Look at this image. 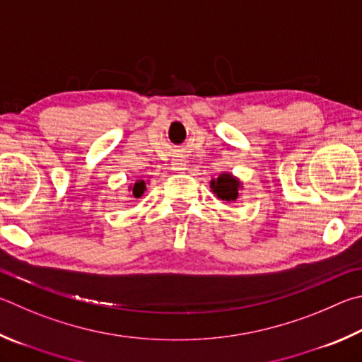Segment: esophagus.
<instances>
[{"instance_id": "34e87169", "label": "esophagus", "mask_w": 362, "mask_h": 362, "mask_svg": "<svg viewBox=\"0 0 362 362\" xmlns=\"http://www.w3.org/2000/svg\"><path fill=\"white\" fill-rule=\"evenodd\" d=\"M185 166H187V163L183 160H180V158L173 160V170H183L185 169Z\"/></svg>"}]
</instances>
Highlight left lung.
Segmentation results:
<instances>
[{
    "label": "left lung",
    "instance_id": "obj_1",
    "mask_svg": "<svg viewBox=\"0 0 362 362\" xmlns=\"http://www.w3.org/2000/svg\"><path fill=\"white\" fill-rule=\"evenodd\" d=\"M242 188H244V183L231 173H221L218 177H212L210 180V189L221 201H235L239 198Z\"/></svg>",
    "mask_w": 362,
    "mask_h": 362
}]
</instances>
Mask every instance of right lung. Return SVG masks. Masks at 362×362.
I'll use <instances>...</instances> for the list:
<instances>
[{"label":"right lung","mask_w":362,"mask_h":362,"mask_svg":"<svg viewBox=\"0 0 362 362\" xmlns=\"http://www.w3.org/2000/svg\"><path fill=\"white\" fill-rule=\"evenodd\" d=\"M147 182L148 180H142V179H137L134 180L131 185L128 187V189L131 192V196H134V198H141V196L144 194V192L147 189Z\"/></svg>","instance_id":"1"}]
</instances>
